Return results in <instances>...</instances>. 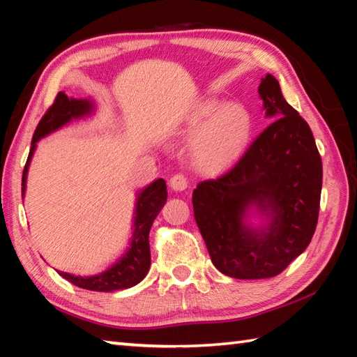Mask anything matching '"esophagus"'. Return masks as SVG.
Wrapping results in <instances>:
<instances>
[{"label":"esophagus","mask_w":357,"mask_h":357,"mask_svg":"<svg viewBox=\"0 0 357 357\" xmlns=\"http://www.w3.org/2000/svg\"><path fill=\"white\" fill-rule=\"evenodd\" d=\"M170 188L174 192H184L187 188V179L184 174H174V176H172L170 179Z\"/></svg>","instance_id":"34e87169"}]
</instances>
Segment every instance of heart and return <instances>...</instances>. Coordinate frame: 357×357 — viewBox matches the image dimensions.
I'll use <instances>...</instances> for the list:
<instances>
[{
    "label": "heart",
    "instance_id": "obj_1",
    "mask_svg": "<svg viewBox=\"0 0 357 357\" xmlns=\"http://www.w3.org/2000/svg\"><path fill=\"white\" fill-rule=\"evenodd\" d=\"M253 115L241 102L207 98L188 113L181 136L193 141V159L204 173H218L244 153L252 141Z\"/></svg>",
    "mask_w": 357,
    "mask_h": 357
}]
</instances>
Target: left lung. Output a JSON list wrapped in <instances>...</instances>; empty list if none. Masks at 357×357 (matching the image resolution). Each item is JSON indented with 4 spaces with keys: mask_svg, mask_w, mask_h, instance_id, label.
<instances>
[{
    "mask_svg": "<svg viewBox=\"0 0 357 357\" xmlns=\"http://www.w3.org/2000/svg\"><path fill=\"white\" fill-rule=\"evenodd\" d=\"M257 92L265 118L275 121L231 170L202 181L192 196L211 262L234 279L284 271L308 247L319 216L322 161L312 128L273 75H265Z\"/></svg>",
    "mask_w": 357,
    "mask_h": 357,
    "instance_id": "1",
    "label": "left lung"
}]
</instances>
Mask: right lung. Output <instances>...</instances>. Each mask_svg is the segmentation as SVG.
Instances as JSON below:
<instances>
[{"label":"right lung","instance_id":"1","mask_svg":"<svg viewBox=\"0 0 357 357\" xmlns=\"http://www.w3.org/2000/svg\"><path fill=\"white\" fill-rule=\"evenodd\" d=\"M96 104L92 98L77 100L69 98L64 92H59L52 107L45 112V115L38 124L32 138V147L29 151V158L22 172V196L26 195L27 172L36 150V144L40 139L50 133L59 130L72 121L84 119L95 115ZM167 201V185L162 178H159L147 187L136 192L132 238L128 239V247L109 268L92 276H77L70 273L58 271L59 276L69 280L73 285L86 288L90 291H118L135 287L146 278L150 268V244L149 233L155 218L164 207Z\"/></svg>","mask_w":357,"mask_h":357}]
</instances>
